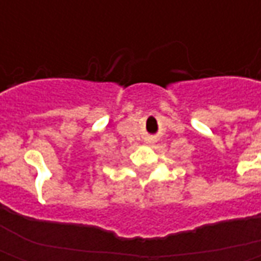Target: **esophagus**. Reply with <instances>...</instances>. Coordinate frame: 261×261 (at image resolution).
<instances>
[{
	"instance_id": "esophagus-1",
	"label": "esophagus",
	"mask_w": 261,
	"mask_h": 261,
	"mask_svg": "<svg viewBox=\"0 0 261 261\" xmlns=\"http://www.w3.org/2000/svg\"><path fill=\"white\" fill-rule=\"evenodd\" d=\"M149 142H153V141H152V140H149Z\"/></svg>"
}]
</instances>
